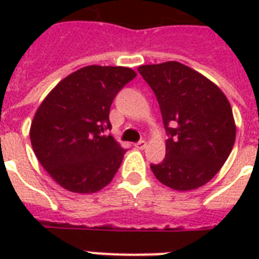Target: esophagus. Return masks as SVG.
Listing matches in <instances>:
<instances>
[{"label": "esophagus", "instance_id": "1", "mask_svg": "<svg viewBox=\"0 0 259 259\" xmlns=\"http://www.w3.org/2000/svg\"><path fill=\"white\" fill-rule=\"evenodd\" d=\"M135 147L136 148H139V150H144V148H147V141L144 140L139 141V143H136Z\"/></svg>", "mask_w": 259, "mask_h": 259}]
</instances>
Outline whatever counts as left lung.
<instances>
[{"label": "left lung", "mask_w": 259, "mask_h": 259, "mask_svg": "<svg viewBox=\"0 0 259 259\" xmlns=\"http://www.w3.org/2000/svg\"><path fill=\"white\" fill-rule=\"evenodd\" d=\"M139 72L157 96L169 136L165 159L151 165L152 174L176 191L206 185L236 140L229 100L213 81L176 61L141 65Z\"/></svg>", "instance_id": "left-lung-1"}]
</instances>
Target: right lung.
<instances>
[{
  "instance_id": "1",
  "label": "right lung",
  "mask_w": 259,
  "mask_h": 259,
  "mask_svg": "<svg viewBox=\"0 0 259 259\" xmlns=\"http://www.w3.org/2000/svg\"><path fill=\"white\" fill-rule=\"evenodd\" d=\"M136 76L124 66H84L61 80L37 108L31 147L61 187L90 194L111 183L126 150L104 135L111 127L109 108Z\"/></svg>"
}]
</instances>
